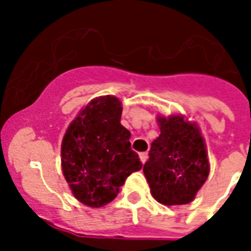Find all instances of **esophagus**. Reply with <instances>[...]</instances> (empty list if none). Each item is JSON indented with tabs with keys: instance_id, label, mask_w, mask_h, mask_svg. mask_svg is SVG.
Instances as JSON below:
<instances>
[{
	"instance_id": "esophagus-1",
	"label": "esophagus",
	"mask_w": 251,
	"mask_h": 251,
	"mask_svg": "<svg viewBox=\"0 0 251 251\" xmlns=\"http://www.w3.org/2000/svg\"><path fill=\"white\" fill-rule=\"evenodd\" d=\"M139 157H141L142 164H145L146 161H147V157H149V153H147V152H142V153H139Z\"/></svg>"
}]
</instances>
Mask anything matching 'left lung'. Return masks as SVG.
<instances>
[{
    "instance_id": "obj_1",
    "label": "left lung",
    "mask_w": 251,
    "mask_h": 251,
    "mask_svg": "<svg viewBox=\"0 0 251 251\" xmlns=\"http://www.w3.org/2000/svg\"><path fill=\"white\" fill-rule=\"evenodd\" d=\"M160 135L152 142L143 173L151 194L164 206L187 204L210 175L204 138L182 114L157 116Z\"/></svg>"
}]
</instances>
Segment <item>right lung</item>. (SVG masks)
<instances>
[{
  "instance_id": "1",
  "label": "right lung",
  "mask_w": 251,
  "mask_h": 251,
  "mask_svg": "<svg viewBox=\"0 0 251 251\" xmlns=\"http://www.w3.org/2000/svg\"><path fill=\"white\" fill-rule=\"evenodd\" d=\"M122 106L112 95L92 99L69 125L61 145L62 173L80 203L99 208L112 202L133 172L141 171L121 125Z\"/></svg>"
}]
</instances>
